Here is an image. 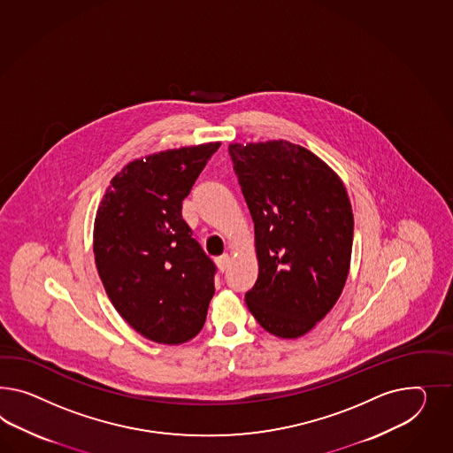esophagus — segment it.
<instances>
[{
  "instance_id": "1",
  "label": "esophagus",
  "mask_w": 453,
  "mask_h": 453,
  "mask_svg": "<svg viewBox=\"0 0 453 453\" xmlns=\"http://www.w3.org/2000/svg\"><path fill=\"white\" fill-rule=\"evenodd\" d=\"M216 264H218V269H219L220 272H226L227 267L231 265V256H227V254L220 256V257L216 258Z\"/></svg>"
}]
</instances>
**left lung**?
<instances>
[{
  "label": "left lung",
  "mask_w": 453,
  "mask_h": 453,
  "mask_svg": "<svg viewBox=\"0 0 453 453\" xmlns=\"http://www.w3.org/2000/svg\"><path fill=\"white\" fill-rule=\"evenodd\" d=\"M229 153L256 229L258 277L245 303L264 330L300 338L328 315L349 273L348 191L323 159L285 140L233 143Z\"/></svg>",
  "instance_id": "8db88e82"
}]
</instances>
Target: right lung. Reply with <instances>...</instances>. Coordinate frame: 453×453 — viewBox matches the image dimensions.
Here are the masks:
<instances>
[{"instance_id":"obj_1","label":"right lung","mask_w":453,"mask_h":453,"mask_svg":"<svg viewBox=\"0 0 453 453\" xmlns=\"http://www.w3.org/2000/svg\"><path fill=\"white\" fill-rule=\"evenodd\" d=\"M219 145L134 159L111 178L98 204V277L120 317L159 344L189 342L206 321L216 267L191 237L181 209Z\"/></svg>"}]
</instances>
